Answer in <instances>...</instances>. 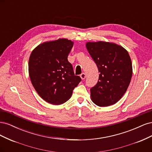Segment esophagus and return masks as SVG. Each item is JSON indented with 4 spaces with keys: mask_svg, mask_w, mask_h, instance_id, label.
<instances>
[{
    "mask_svg": "<svg viewBox=\"0 0 152 152\" xmlns=\"http://www.w3.org/2000/svg\"><path fill=\"white\" fill-rule=\"evenodd\" d=\"M80 76L81 79H82V80H84V79H86V74H85L84 73H82Z\"/></svg>",
    "mask_w": 152,
    "mask_h": 152,
    "instance_id": "esophagus-1",
    "label": "esophagus"
}]
</instances>
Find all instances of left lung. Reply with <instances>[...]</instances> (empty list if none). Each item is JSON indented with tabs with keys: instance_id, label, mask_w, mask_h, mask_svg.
<instances>
[{
	"instance_id": "obj_1",
	"label": "left lung",
	"mask_w": 152,
	"mask_h": 152,
	"mask_svg": "<svg viewBox=\"0 0 152 152\" xmlns=\"http://www.w3.org/2000/svg\"><path fill=\"white\" fill-rule=\"evenodd\" d=\"M86 48L98 66V81L90 89L93 102L99 107L116 103L126 92L132 74L131 59L121 45L99 41Z\"/></svg>"
}]
</instances>
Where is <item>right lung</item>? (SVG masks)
Returning <instances> with one entry per match:
<instances>
[{"instance_id": "1", "label": "right lung", "mask_w": 152, "mask_h": 152, "mask_svg": "<svg viewBox=\"0 0 152 152\" xmlns=\"http://www.w3.org/2000/svg\"><path fill=\"white\" fill-rule=\"evenodd\" d=\"M73 45L72 41L60 39L40 44L30 54L28 72L32 85L49 103H65L81 81L68 61Z\"/></svg>"}]
</instances>
